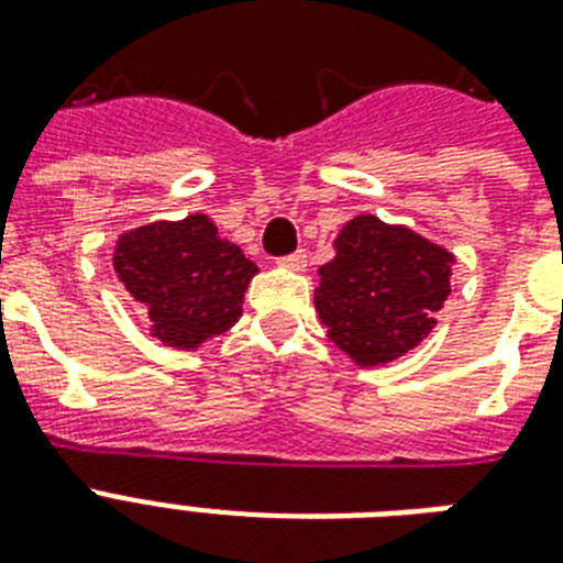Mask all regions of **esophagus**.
I'll return each instance as SVG.
<instances>
[{
	"label": "esophagus",
	"mask_w": 563,
	"mask_h": 563,
	"mask_svg": "<svg viewBox=\"0 0 563 563\" xmlns=\"http://www.w3.org/2000/svg\"><path fill=\"white\" fill-rule=\"evenodd\" d=\"M277 263H280L283 268H291V272H303V268H307V251H295V254L280 256Z\"/></svg>",
	"instance_id": "esophagus-1"
}]
</instances>
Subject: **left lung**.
<instances>
[{
	"label": "left lung",
	"mask_w": 563,
	"mask_h": 563,
	"mask_svg": "<svg viewBox=\"0 0 563 563\" xmlns=\"http://www.w3.org/2000/svg\"><path fill=\"white\" fill-rule=\"evenodd\" d=\"M335 256L318 268L316 309L335 347L374 368L418 347L450 295L446 247L376 216H356L335 236Z\"/></svg>",
	"instance_id": "left-lung-1"
}]
</instances>
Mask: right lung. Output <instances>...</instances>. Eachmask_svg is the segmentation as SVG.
<instances>
[{
	"label": "right lung",
	"instance_id": "obj_1",
	"mask_svg": "<svg viewBox=\"0 0 563 563\" xmlns=\"http://www.w3.org/2000/svg\"><path fill=\"white\" fill-rule=\"evenodd\" d=\"M113 268L148 312L154 339L178 351H195L236 324L247 283L260 272L203 212L122 233Z\"/></svg>",
	"mask_w": 563,
	"mask_h": 563
}]
</instances>
